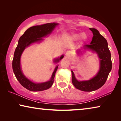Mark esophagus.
I'll use <instances>...</instances> for the list:
<instances>
[{
	"label": "esophagus",
	"mask_w": 121,
	"mask_h": 121,
	"mask_svg": "<svg viewBox=\"0 0 121 121\" xmlns=\"http://www.w3.org/2000/svg\"><path fill=\"white\" fill-rule=\"evenodd\" d=\"M65 56H66L67 57H68V58H69L71 56V52L70 51H67L66 53H65Z\"/></svg>",
	"instance_id": "esophagus-1"
}]
</instances>
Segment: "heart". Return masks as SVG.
I'll return each instance as SVG.
<instances>
[{
    "instance_id": "heart-1",
    "label": "heart",
    "mask_w": 121,
    "mask_h": 121,
    "mask_svg": "<svg viewBox=\"0 0 121 121\" xmlns=\"http://www.w3.org/2000/svg\"><path fill=\"white\" fill-rule=\"evenodd\" d=\"M71 39L73 40H77L78 39L81 38V39L83 41V42H85L86 40L87 39V35L86 34L85 32H82V33H81V32H77V33H74L71 36Z\"/></svg>"
}]
</instances>
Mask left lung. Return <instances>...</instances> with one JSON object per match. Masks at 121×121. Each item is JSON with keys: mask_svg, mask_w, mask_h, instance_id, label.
Here are the masks:
<instances>
[{"mask_svg": "<svg viewBox=\"0 0 121 121\" xmlns=\"http://www.w3.org/2000/svg\"><path fill=\"white\" fill-rule=\"evenodd\" d=\"M90 30L93 35L91 43L90 45H85L81 49L77 50V53L81 54L83 51L82 50H90L95 52L99 59V70L95 76L87 81H78L71 70L73 86L76 89L85 92L95 91L102 86L105 84L112 68L111 54L107 40L96 29L90 28Z\"/></svg>", "mask_w": 121, "mask_h": 121, "instance_id": "obj_1", "label": "left lung"}]
</instances>
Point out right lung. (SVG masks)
Wrapping results in <instances>:
<instances>
[{"label": "right lung", "instance_id": "add662e5", "mask_svg": "<svg viewBox=\"0 0 121 121\" xmlns=\"http://www.w3.org/2000/svg\"><path fill=\"white\" fill-rule=\"evenodd\" d=\"M58 23H49L40 26H35L28 29L20 37L18 41L17 46L15 50L12 62V68L13 72L17 81L22 86L31 91H41L50 88L54 82V79L59 65L55 68L51 78L48 81L43 83H34L28 79L23 74L21 70V56L22 53L30 45L36 43H40L44 40L43 38L45 37L52 33ZM64 56L62 55L60 58L53 60V62L58 63L62 59Z\"/></svg>", "mask_w": 121, "mask_h": 121}]
</instances>
